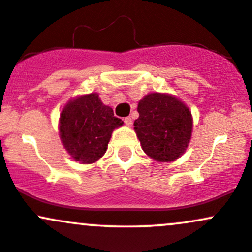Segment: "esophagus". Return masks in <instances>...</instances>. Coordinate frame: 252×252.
I'll return each instance as SVG.
<instances>
[{"mask_svg": "<svg viewBox=\"0 0 252 252\" xmlns=\"http://www.w3.org/2000/svg\"><path fill=\"white\" fill-rule=\"evenodd\" d=\"M124 123H125L127 126H131V125H132V123H133V121H132V118H131V116H127V118L124 119Z\"/></svg>", "mask_w": 252, "mask_h": 252, "instance_id": "1", "label": "esophagus"}]
</instances>
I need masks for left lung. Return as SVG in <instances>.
Wrapping results in <instances>:
<instances>
[{
  "label": "left lung",
  "mask_w": 252,
  "mask_h": 252,
  "mask_svg": "<svg viewBox=\"0 0 252 252\" xmlns=\"http://www.w3.org/2000/svg\"><path fill=\"white\" fill-rule=\"evenodd\" d=\"M134 129L143 150L161 162L174 161L188 148L192 132L189 108L175 97L149 94L138 103Z\"/></svg>",
  "instance_id": "1"
}]
</instances>
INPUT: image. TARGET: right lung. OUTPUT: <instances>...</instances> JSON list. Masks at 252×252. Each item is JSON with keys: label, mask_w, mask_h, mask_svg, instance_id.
I'll return each mask as SVG.
<instances>
[{"label": "right lung", "mask_w": 252, "mask_h": 252, "mask_svg": "<svg viewBox=\"0 0 252 252\" xmlns=\"http://www.w3.org/2000/svg\"><path fill=\"white\" fill-rule=\"evenodd\" d=\"M123 124L112 108L93 93L73 99L63 108L60 116L61 140L75 161L93 163L104 155L112 132Z\"/></svg>", "instance_id": "add662e5"}]
</instances>
